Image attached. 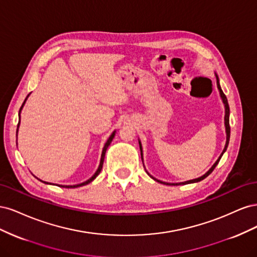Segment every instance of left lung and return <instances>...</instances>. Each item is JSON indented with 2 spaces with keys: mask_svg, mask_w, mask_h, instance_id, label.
<instances>
[{
  "mask_svg": "<svg viewBox=\"0 0 257 257\" xmlns=\"http://www.w3.org/2000/svg\"><path fill=\"white\" fill-rule=\"evenodd\" d=\"M215 77H216V87H217V89H219V92H220V96H221V98H222V102H223V104H224V107H225V116H224V124H225V132H226V144H225V147H224V149H223V151H222V153H221V155L219 157V159H217L216 161H215V163L214 164L211 166V168H210L208 172L205 174V175H203L201 177H199V178H196V179H193V180H188V181H184V182H179V183H169V182H164V181H161V180H158V179H155L154 177H152L149 173L147 172V174L149 175L153 180H155V181H158V182H160V183H163V184H166V185H181V184H189V183H195V182H199V181H201V180H204V179L206 178V177H208L210 174H211L212 172H213V169L215 168V166L219 164V162H220V160H221V158H222V155L224 154V152L226 151V149H227V146H228V143H229V137H230V126H229V106H228V102H227V98H226V96H225V94L223 93V91H222V89H221V85H220V81H219V77H217V75L215 74ZM138 143H139V148H141V153H142V160H143V162H144V159H143V147H142V143H141V141H139L138 139Z\"/></svg>",
  "mask_w": 257,
  "mask_h": 257,
  "instance_id": "obj_1",
  "label": "left lung"
}]
</instances>
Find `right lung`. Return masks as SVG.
<instances>
[{"mask_svg": "<svg viewBox=\"0 0 257 257\" xmlns=\"http://www.w3.org/2000/svg\"><path fill=\"white\" fill-rule=\"evenodd\" d=\"M29 96V95H28ZM28 96H27V98L25 99V102H23V104H22V106H21V108H20V110H19V120H20V112H21V110H22V107H23V105L26 104V100L28 99ZM19 124H20V122L18 123V127H17V134H18V128H19ZM114 135H115V131H113L112 132V134L109 136V138L107 139V142H106V144H105V146H104V148H103V151H102V157H100V161H99V165H98V168H97V170L95 172V174L93 175L90 179H88L87 181H84V182H82V183H79V184H74V185H62V184H57L58 186H61V188H78V186H82V185H85V184H89L90 182H92L93 180H94V179L99 175V173H100V170H102V168H103V164H104V159H105V153H106V150H107V148L109 147V145L111 144V142H112V139H113V137H114ZM38 180H41V179H38ZM42 181V180H41ZM42 182H44V183H46V184H51V183H49V182H46V181H42Z\"/></svg>", "mask_w": 257, "mask_h": 257, "instance_id": "add662e5", "label": "right lung"}]
</instances>
